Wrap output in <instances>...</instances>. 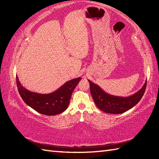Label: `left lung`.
<instances>
[{
  "label": "left lung",
  "instance_id": "left-lung-1",
  "mask_svg": "<svg viewBox=\"0 0 159 159\" xmlns=\"http://www.w3.org/2000/svg\"><path fill=\"white\" fill-rule=\"evenodd\" d=\"M90 86V92L96 105L104 112L111 114L123 113L134 107L139 102L146 91L147 80L143 87L133 95L122 97L113 96L108 93L91 80H88Z\"/></svg>",
  "mask_w": 159,
  "mask_h": 159
}]
</instances>
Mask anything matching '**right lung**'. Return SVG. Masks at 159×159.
<instances>
[{
	"instance_id": "right-lung-1",
	"label": "right lung",
	"mask_w": 159,
	"mask_h": 159,
	"mask_svg": "<svg viewBox=\"0 0 159 159\" xmlns=\"http://www.w3.org/2000/svg\"><path fill=\"white\" fill-rule=\"evenodd\" d=\"M80 80V77L70 80L52 93H39L24 87L16 75L18 90L24 102L37 112L46 116L58 115L67 109L73 91Z\"/></svg>"
}]
</instances>
